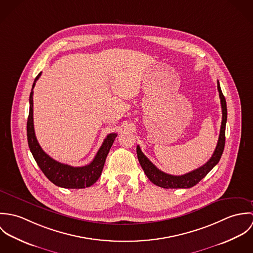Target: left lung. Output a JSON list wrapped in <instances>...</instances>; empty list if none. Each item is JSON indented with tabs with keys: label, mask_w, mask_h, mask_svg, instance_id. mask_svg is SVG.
<instances>
[{
	"label": "left lung",
	"mask_w": 253,
	"mask_h": 253,
	"mask_svg": "<svg viewBox=\"0 0 253 253\" xmlns=\"http://www.w3.org/2000/svg\"><path fill=\"white\" fill-rule=\"evenodd\" d=\"M217 88L219 91V97L221 102V108H222V122H221V127H220V134L218 138L216 148L211 156V158L201 168L188 172L183 175H171L168 174L162 170H160L156 166H154L151 161L142 153L139 146L136 148L137 158L139 161V164L141 168L144 170L146 176L153 182L155 185L165 188V189H178V188H191L198 184L203 178L206 177V175L216 166L218 162L220 161V158L223 154L224 146H225V128H226V122H227V104L226 99L222 93L220 84L217 81Z\"/></svg>",
	"instance_id": "obj_1"
}]
</instances>
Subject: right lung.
I'll return each instance as SVG.
<instances>
[{
  "instance_id": "right-lung-1",
  "label": "right lung",
  "mask_w": 253,
  "mask_h": 253,
  "mask_svg": "<svg viewBox=\"0 0 253 253\" xmlns=\"http://www.w3.org/2000/svg\"><path fill=\"white\" fill-rule=\"evenodd\" d=\"M41 74L42 73H39L33 83L29 98L30 108L27 120V140L30 151L41 170L54 185L66 189H83L89 187L100 177L110 148L117 137V133H110L107 135L89 165L77 168L59 163L50 158L38 143L33 123V88Z\"/></svg>"
}]
</instances>
